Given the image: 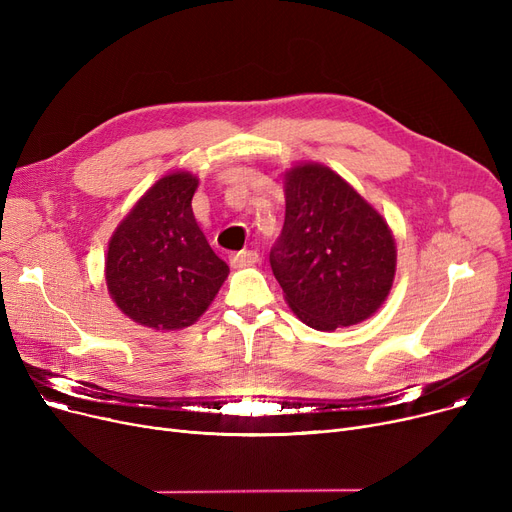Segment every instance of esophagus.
<instances>
[{"mask_svg": "<svg viewBox=\"0 0 512 512\" xmlns=\"http://www.w3.org/2000/svg\"><path fill=\"white\" fill-rule=\"evenodd\" d=\"M259 261V255L255 251H238L230 255V265L232 267H251Z\"/></svg>", "mask_w": 512, "mask_h": 512, "instance_id": "1", "label": "esophagus"}]
</instances>
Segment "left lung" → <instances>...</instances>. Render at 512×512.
Wrapping results in <instances>:
<instances>
[{"instance_id":"obj_1","label":"left lung","mask_w":512,"mask_h":512,"mask_svg":"<svg viewBox=\"0 0 512 512\" xmlns=\"http://www.w3.org/2000/svg\"><path fill=\"white\" fill-rule=\"evenodd\" d=\"M284 228L270 253L284 299L303 324H361L392 290L396 242L384 215L324 164L284 172Z\"/></svg>"}]
</instances>
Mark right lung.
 <instances>
[{"instance_id":"obj_1","label":"right lung","mask_w":512,"mask_h":512,"mask_svg":"<svg viewBox=\"0 0 512 512\" xmlns=\"http://www.w3.org/2000/svg\"><path fill=\"white\" fill-rule=\"evenodd\" d=\"M197 186L184 170L159 178L107 242V292L134 324L161 332L193 326L230 274L195 220Z\"/></svg>"}]
</instances>
